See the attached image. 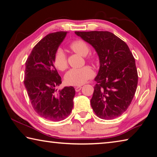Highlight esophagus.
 <instances>
[{
    "instance_id": "esophagus-1",
    "label": "esophagus",
    "mask_w": 157,
    "mask_h": 157,
    "mask_svg": "<svg viewBox=\"0 0 157 157\" xmlns=\"http://www.w3.org/2000/svg\"><path fill=\"white\" fill-rule=\"evenodd\" d=\"M82 86H76V87H75V91L76 92H78V91H80V90L82 89Z\"/></svg>"
}]
</instances>
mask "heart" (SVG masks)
I'll return each mask as SVG.
<instances>
[{
    "label": "heart",
    "mask_w": 157,
    "mask_h": 157,
    "mask_svg": "<svg viewBox=\"0 0 157 157\" xmlns=\"http://www.w3.org/2000/svg\"><path fill=\"white\" fill-rule=\"evenodd\" d=\"M71 49L82 56H86L90 50L89 44L81 39L73 41L70 44ZM86 60L92 63H95V58L93 55L86 57ZM53 63L55 67L59 71H64L68 67V61L63 50L59 48L54 53ZM94 72L88 66H85L79 68H72L66 73L64 79L68 85L79 86L84 84L88 79L92 78Z\"/></svg>",
    "instance_id": "b5f03b06"
}]
</instances>
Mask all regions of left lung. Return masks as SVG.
Segmentation results:
<instances>
[{
  "instance_id": "obj_1",
  "label": "left lung",
  "mask_w": 157,
  "mask_h": 157,
  "mask_svg": "<svg viewBox=\"0 0 157 157\" xmlns=\"http://www.w3.org/2000/svg\"><path fill=\"white\" fill-rule=\"evenodd\" d=\"M96 50L100 69L91 100L95 113L111 120L121 116L136 91L138 73L135 59L124 41L108 31L75 32Z\"/></svg>"
}]
</instances>
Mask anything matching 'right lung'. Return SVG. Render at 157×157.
I'll list each match as a JSON object with an SVG mask.
<instances>
[{"label":"right lung","mask_w":157,"mask_h":157,"mask_svg":"<svg viewBox=\"0 0 157 157\" xmlns=\"http://www.w3.org/2000/svg\"><path fill=\"white\" fill-rule=\"evenodd\" d=\"M67 32L50 33L33 48L25 62L24 85L32 106L42 118L59 121L72 111L75 91L66 86L57 92L62 78L53 63L54 53Z\"/></svg>","instance_id":"obj_1"}]
</instances>
